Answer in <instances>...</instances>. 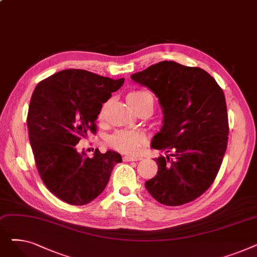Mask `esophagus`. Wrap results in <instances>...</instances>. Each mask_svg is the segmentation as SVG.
I'll return each mask as SVG.
<instances>
[{
	"label": "esophagus",
	"mask_w": 257,
	"mask_h": 257,
	"mask_svg": "<svg viewBox=\"0 0 257 257\" xmlns=\"http://www.w3.org/2000/svg\"><path fill=\"white\" fill-rule=\"evenodd\" d=\"M141 159H142V157H140V156H124L123 157L124 161H139Z\"/></svg>",
	"instance_id": "1"
}]
</instances>
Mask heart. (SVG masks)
<instances>
[{
  "instance_id": "b5f03b06",
  "label": "heart",
  "mask_w": 257,
  "mask_h": 257,
  "mask_svg": "<svg viewBox=\"0 0 257 257\" xmlns=\"http://www.w3.org/2000/svg\"><path fill=\"white\" fill-rule=\"evenodd\" d=\"M127 102L134 110L141 107H147L152 111L154 106V99L152 94L145 90H133L127 94ZM103 115V108L99 116ZM146 143V136L139 130H119L107 139V144L112 149L121 152L132 154L136 153Z\"/></svg>"
}]
</instances>
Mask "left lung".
Instances as JSON below:
<instances>
[{"label":"left lung","instance_id":"8db88e82","mask_svg":"<svg viewBox=\"0 0 257 257\" xmlns=\"http://www.w3.org/2000/svg\"><path fill=\"white\" fill-rule=\"evenodd\" d=\"M131 79L151 89L163 108L164 125L151 148L173 151L155 158L158 171L145 183L147 191L168 206L194 201L214 181L227 149L229 127L222 88L204 70L175 61L153 64Z\"/></svg>","mask_w":257,"mask_h":257}]
</instances>
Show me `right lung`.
<instances>
[{"label":"right lung","instance_id":"obj_1","mask_svg":"<svg viewBox=\"0 0 257 257\" xmlns=\"http://www.w3.org/2000/svg\"><path fill=\"white\" fill-rule=\"evenodd\" d=\"M84 70H64L40 81L31 97L27 125L39 176L48 190L71 205L96 199L121 156L111 150L93 157L77 151L96 132L102 104L124 83Z\"/></svg>","mask_w":257,"mask_h":257}]
</instances>
